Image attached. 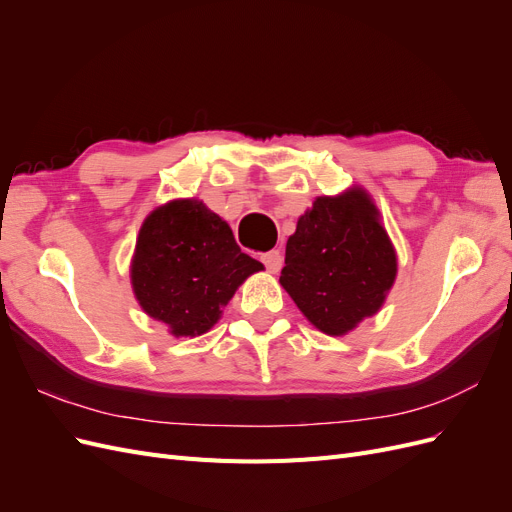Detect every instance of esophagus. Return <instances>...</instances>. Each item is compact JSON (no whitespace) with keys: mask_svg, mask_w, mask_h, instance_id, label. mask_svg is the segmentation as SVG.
I'll use <instances>...</instances> for the list:
<instances>
[{"mask_svg":"<svg viewBox=\"0 0 512 512\" xmlns=\"http://www.w3.org/2000/svg\"><path fill=\"white\" fill-rule=\"evenodd\" d=\"M260 260L265 262V267H267L269 273H277V271H280V269H282V262H284L280 250H271V252H267V254H262Z\"/></svg>","mask_w":512,"mask_h":512,"instance_id":"34e87169","label":"esophagus"}]
</instances>
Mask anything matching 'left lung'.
<instances>
[{
  "mask_svg": "<svg viewBox=\"0 0 512 512\" xmlns=\"http://www.w3.org/2000/svg\"><path fill=\"white\" fill-rule=\"evenodd\" d=\"M397 277V252L361 185L318 196L286 243L280 284L314 327L348 335L380 312Z\"/></svg>",
  "mask_w": 512,
  "mask_h": 512,
  "instance_id": "1",
  "label": "left lung"
}]
</instances>
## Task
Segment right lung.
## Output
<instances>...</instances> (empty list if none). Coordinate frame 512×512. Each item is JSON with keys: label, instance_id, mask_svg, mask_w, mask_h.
Instances as JSON below:
<instances>
[{"label": "right lung", "instance_id": "right-lung-1", "mask_svg": "<svg viewBox=\"0 0 512 512\" xmlns=\"http://www.w3.org/2000/svg\"><path fill=\"white\" fill-rule=\"evenodd\" d=\"M262 269L203 200L175 198L153 209L138 230L130 282L143 312L166 324L170 335L198 337Z\"/></svg>", "mask_w": 512, "mask_h": 512}]
</instances>
